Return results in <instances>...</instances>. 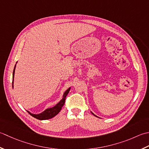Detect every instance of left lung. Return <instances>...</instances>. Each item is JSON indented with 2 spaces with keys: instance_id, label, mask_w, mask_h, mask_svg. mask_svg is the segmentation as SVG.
Instances as JSON below:
<instances>
[{
  "instance_id": "obj_1",
  "label": "left lung",
  "mask_w": 149,
  "mask_h": 149,
  "mask_svg": "<svg viewBox=\"0 0 149 149\" xmlns=\"http://www.w3.org/2000/svg\"><path fill=\"white\" fill-rule=\"evenodd\" d=\"M91 113H92V114H93V115H94V116H96V117H98V116H96V115H95V114H94L93 113H92V112H91Z\"/></svg>"
}]
</instances>
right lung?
Wrapping results in <instances>:
<instances>
[{"label": "right lung", "mask_w": 149, "mask_h": 149, "mask_svg": "<svg viewBox=\"0 0 149 149\" xmlns=\"http://www.w3.org/2000/svg\"><path fill=\"white\" fill-rule=\"evenodd\" d=\"M16 64L15 65V68L13 69V81H12V86H13V81H14V75H15V68H16ZM71 89V87H69V89H67L65 93H63V95L62 97V99L60 100V101L58 103V104L54 105V107H51V108H48L46 109L45 111H44L42 113H39V114H33L31 113H30L29 111H27L29 113V114L32 116L33 117H34L36 119L40 120H48V119H51L53 117H54L60 113V111H61L62 107H63V105L65 104V98L67 95H68V93L69 92V91Z\"/></svg>", "instance_id": "add662e5"}]
</instances>
